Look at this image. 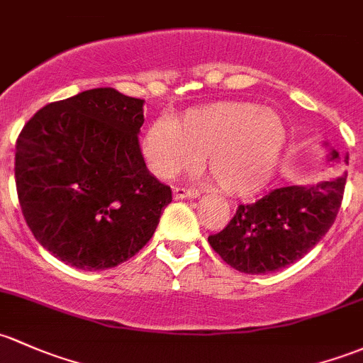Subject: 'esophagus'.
Returning <instances> with one entry per match:
<instances>
[{
    "instance_id": "1",
    "label": "esophagus",
    "mask_w": 363,
    "mask_h": 363,
    "mask_svg": "<svg viewBox=\"0 0 363 363\" xmlns=\"http://www.w3.org/2000/svg\"><path fill=\"white\" fill-rule=\"evenodd\" d=\"M200 196V189L196 188H174V198L175 200H186V198H198Z\"/></svg>"
}]
</instances>
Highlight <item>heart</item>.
<instances>
[{
    "mask_svg": "<svg viewBox=\"0 0 363 363\" xmlns=\"http://www.w3.org/2000/svg\"><path fill=\"white\" fill-rule=\"evenodd\" d=\"M287 146L277 113L250 102H216L191 109L174 123L155 121L143 137L150 169L160 177L207 170L224 193L250 194L273 177Z\"/></svg>",
    "mask_w": 363,
    "mask_h": 363,
    "instance_id": "b5f03b06",
    "label": "heart"
}]
</instances>
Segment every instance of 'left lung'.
Listing matches in <instances>:
<instances>
[{
	"mask_svg": "<svg viewBox=\"0 0 363 363\" xmlns=\"http://www.w3.org/2000/svg\"><path fill=\"white\" fill-rule=\"evenodd\" d=\"M329 162H339L337 151H330ZM345 184L346 174L313 186L273 189L261 200L238 205L230 224L208 236V243L224 262L242 273L285 268L304 257L330 230Z\"/></svg>",
	"mask_w": 363,
	"mask_h": 363,
	"instance_id": "obj_1",
	"label": "left lung"
}]
</instances>
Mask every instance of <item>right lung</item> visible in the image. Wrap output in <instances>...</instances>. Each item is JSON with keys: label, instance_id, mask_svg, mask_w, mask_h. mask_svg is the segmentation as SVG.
<instances>
[{"label": "right lung", "instance_id": "right-lung-1", "mask_svg": "<svg viewBox=\"0 0 363 363\" xmlns=\"http://www.w3.org/2000/svg\"><path fill=\"white\" fill-rule=\"evenodd\" d=\"M144 101L91 89L41 108L15 146V184L34 238L86 272L133 257L172 201L140 152Z\"/></svg>", "mask_w": 363, "mask_h": 363}]
</instances>
